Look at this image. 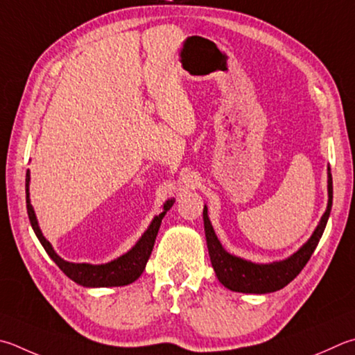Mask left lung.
<instances>
[{
	"label": "left lung",
	"mask_w": 355,
	"mask_h": 355,
	"mask_svg": "<svg viewBox=\"0 0 355 355\" xmlns=\"http://www.w3.org/2000/svg\"><path fill=\"white\" fill-rule=\"evenodd\" d=\"M327 196H329L327 208L323 217H321L318 227L315 228L313 234L311 236V239L302 245L296 253L287 257V259L276 261L272 263H256L225 251L209 222L208 208L205 206L203 223L206 243H208L211 263L218 281L227 288L233 290V292L242 293H272L286 287L304 268L315 248H317L321 236L324 233L327 218H329L332 208V175L329 167H327Z\"/></svg>",
	"instance_id": "1"
}]
</instances>
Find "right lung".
<instances>
[{
    "label": "right lung",
    "mask_w": 355,
    "mask_h": 355,
    "mask_svg": "<svg viewBox=\"0 0 355 355\" xmlns=\"http://www.w3.org/2000/svg\"><path fill=\"white\" fill-rule=\"evenodd\" d=\"M29 171L26 173V208H28V216L34 230L38 241L43 245V248L46 250L51 259H53L59 268L65 273L69 279H73L77 284L83 287H118V286H127L132 284L133 281H137L141 273L144 272L146 263L149 261L150 253L153 250V243H155L158 230L161 220L167 211L172 208V205L175 200L171 198L163 205V212L159 216L153 217L149 228L146 230V233L141 236V239L135 243V247L127 251L125 254L119 256L118 259L107 263H99V266H93V263H74L68 262L55 253L53 245L46 241V237L43 236L40 227H38L37 217L34 208H32L31 200H29Z\"/></svg>",
    "instance_id": "1"
}]
</instances>
